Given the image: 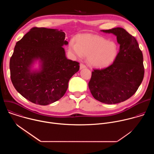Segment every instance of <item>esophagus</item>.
I'll return each instance as SVG.
<instances>
[{"mask_svg": "<svg viewBox=\"0 0 154 154\" xmlns=\"http://www.w3.org/2000/svg\"><path fill=\"white\" fill-rule=\"evenodd\" d=\"M86 66L84 64H83V63H80V69H83V68H85Z\"/></svg>", "mask_w": 154, "mask_h": 154, "instance_id": "34e87169", "label": "esophagus"}]
</instances>
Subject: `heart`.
Returning <instances> with one entry per match:
<instances>
[{
    "label": "heart",
    "mask_w": 154,
    "mask_h": 154,
    "mask_svg": "<svg viewBox=\"0 0 154 154\" xmlns=\"http://www.w3.org/2000/svg\"><path fill=\"white\" fill-rule=\"evenodd\" d=\"M71 51L78 57L83 54L88 56L89 63L97 68H103L111 64L118 54V46L114 41L99 36L84 35L77 37V42H69Z\"/></svg>",
    "instance_id": "b5f03b06"
}]
</instances>
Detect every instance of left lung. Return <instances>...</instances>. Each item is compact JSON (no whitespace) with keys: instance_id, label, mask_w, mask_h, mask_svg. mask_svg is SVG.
Here are the masks:
<instances>
[{"instance_id":"obj_1","label":"left lung","mask_w":154,"mask_h":154,"mask_svg":"<svg viewBox=\"0 0 154 154\" xmlns=\"http://www.w3.org/2000/svg\"><path fill=\"white\" fill-rule=\"evenodd\" d=\"M116 36L119 51L113 63L102 69H93L88 83L94 98L100 102L115 104L132 96L144 74L143 56L134 36L121 27L101 30Z\"/></svg>"}]
</instances>
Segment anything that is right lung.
<instances>
[{"label": "right lung", "mask_w": 154, "mask_h": 154, "mask_svg": "<svg viewBox=\"0 0 154 154\" xmlns=\"http://www.w3.org/2000/svg\"><path fill=\"white\" fill-rule=\"evenodd\" d=\"M63 30L33 27L17 41L10 61L12 83L17 91L32 103L47 105L61 99L79 63L66 57L68 45ZM39 60V70L31 69Z\"/></svg>", "instance_id": "1"}]
</instances>
